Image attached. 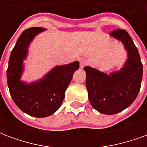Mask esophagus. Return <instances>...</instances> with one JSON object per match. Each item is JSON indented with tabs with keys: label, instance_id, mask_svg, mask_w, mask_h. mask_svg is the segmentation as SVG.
<instances>
[{
	"label": "esophagus",
	"instance_id": "obj_1",
	"mask_svg": "<svg viewBox=\"0 0 147 147\" xmlns=\"http://www.w3.org/2000/svg\"><path fill=\"white\" fill-rule=\"evenodd\" d=\"M86 64H87V62H86V61H85V60H81L80 61V68H83V67L86 66Z\"/></svg>",
	"mask_w": 147,
	"mask_h": 147
}]
</instances>
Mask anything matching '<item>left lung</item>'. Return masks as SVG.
I'll use <instances>...</instances> for the list:
<instances>
[{
  "mask_svg": "<svg viewBox=\"0 0 147 147\" xmlns=\"http://www.w3.org/2000/svg\"><path fill=\"white\" fill-rule=\"evenodd\" d=\"M109 35L123 43L127 59L120 71L104 73L86 66V86L94 109L99 113L113 115L131 105L140 90L142 64L139 51L126 30L117 29Z\"/></svg>",
  "mask_w": 147,
  "mask_h": 147,
  "instance_id": "8db88e82",
  "label": "left lung"
}]
</instances>
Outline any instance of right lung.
<instances>
[{
  "label": "right lung",
  "mask_w": 147,
  "mask_h": 147,
  "mask_svg": "<svg viewBox=\"0 0 147 147\" xmlns=\"http://www.w3.org/2000/svg\"><path fill=\"white\" fill-rule=\"evenodd\" d=\"M45 30L31 27L23 31L11 51L7 70L9 92L16 105L25 113L40 118L50 116L61 107L74 72L80 67V62L75 61L56 66L35 82L21 80L30 42Z\"/></svg>",
  "instance_id": "obj_1"
}]
</instances>
